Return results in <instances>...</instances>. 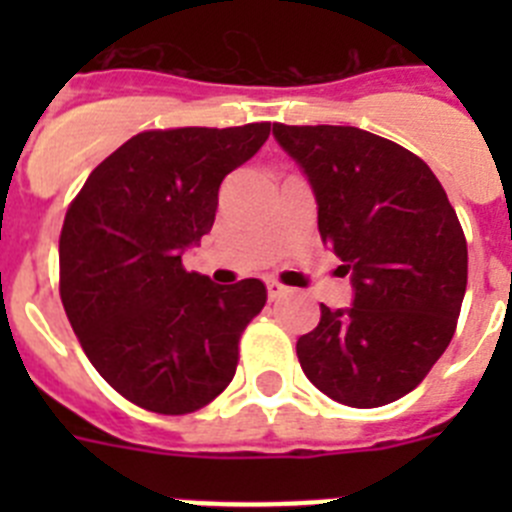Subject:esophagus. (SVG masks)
Listing matches in <instances>:
<instances>
[{
    "instance_id": "obj_1",
    "label": "esophagus",
    "mask_w": 512,
    "mask_h": 512,
    "mask_svg": "<svg viewBox=\"0 0 512 512\" xmlns=\"http://www.w3.org/2000/svg\"><path fill=\"white\" fill-rule=\"evenodd\" d=\"M266 292H269V300H279V297L287 295V287H282L279 282L269 279V282H266Z\"/></svg>"
}]
</instances>
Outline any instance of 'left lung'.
<instances>
[{
    "mask_svg": "<svg viewBox=\"0 0 512 512\" xmlns=\"http://www.w3.org/2000/svg\"><path fill=\"white\" fill-rule=\"evenodd\" d=\"M318 202L325 246L351 274L354 305H320L297 341L302 372L330 400L379 408L408 395L454 338L467 238L428 164L351 125H274Z\"/></svg>",
    "mask_w": 512,
    "mask_h": 512,
    "instance_id": "left-lung-1",
    "label": "left lung"
}]
</instances>
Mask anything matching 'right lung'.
<instances>
[{
	"instance_id": "right-lung-1",
	"label": "right lung",
	"mask_w": 512,
	"mask_h": 512,
	"mask_svg": "<svg viewBox=\"0 0 512 512\" xmlns=\"http://www.w3.org/2000/svg\"><path fill=\"white\" fill-rule=\"evenodd\" d=\"M271 133L146 130L89 174L63 220L61 302L84 354L125 400L161 415L230 384L238 341L266 305L259 279L223 287L182 266L215 223L217 189Z\"/></svg>"
}]
</instances>
